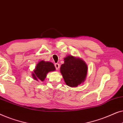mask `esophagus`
I'll return each mask as SVG.
<instances>
[{"mask_svg": "<svg viewBox=\"0 0 123 123\" xmlns=\"http://www.w3.org/2000/svg\"><path fill=\"white\" fill-rule=\"evenodd\" d=\"M55 68H56L57 70L59 69V68H60L59 64V63H55Z\"/></svg>", "mask_w": 123, "mask_h": 123, "instance_id": "1", "label": "esophagus"}]
</instances>
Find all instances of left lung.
Wrapping results in <instances>:
<instances>
[{"instance_id": "left-lung-1", "label": "left lung", "mask_w": 123, "mask_h": 123, "mask_svg": "<svg viewBox=\"0 0 123 123\" xmlns=\"http://www.w3.org/2000/svg\"><path fill=\"white\" fill-rule=\"evenodd\" d=\"M64 63L60 67L65 83L68 86L77 87L85 81L88 68L85 62L78 57L67 55L64 58Z\"/></svg>"}]
</instances>
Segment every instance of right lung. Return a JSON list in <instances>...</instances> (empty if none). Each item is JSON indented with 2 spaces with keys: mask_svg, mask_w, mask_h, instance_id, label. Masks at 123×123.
<instances>
[{
  "mask_svg": "<svg viewBox=\"0 0 123 123\" xmlns=\"http://www.w3.org/2000/svg\"><path fill=\"white\" fill-rule=\"evenodd\" d=\"M55 69H56L53 63L41 60L37 64L35 69L32 73V76L35 80L43 81L46 77L47 74L50 72L55 71Z\"/></svg>",
  "mask_w": 123,
  "mask_h": 123,
  "instance_id": "right-lung-1",
  "label": "right lung"
}]
</instances>
